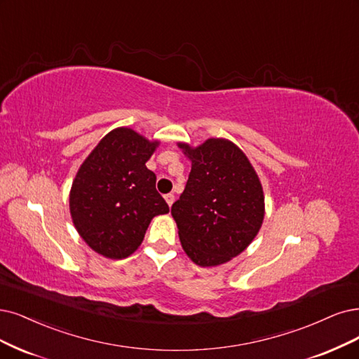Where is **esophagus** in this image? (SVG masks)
I'll list each match as a JSON object with an SVG mask.
<instances>
[{
	"mask_svg": "<svg viewBox=\"0 0 359 359\" xmlns=\"http://www.w3.org/2000/svg\"><path fill=\"white\" fill-rule=\"evenodd\" d=\"M165 201H167V204L171 207L172 203H175V194H167V195H165Z\"/></svg>",
	"mask_w": 359,
	"mask_h": 359,
	"instance_id": "obj_1",
	"label": "esophagus"
}]
</instances>
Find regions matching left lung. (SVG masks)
<instances>
[{
  "instance_id": "1",
  "label": "left lung",
  "mask_w": 359,
  "mask_h": 359,
  "mask_svg": "<svg viewBox=\"0 0 359 359\" xmlns=\"http://www.w3.org/2000/svg\"><path fill=\"white\" fill-rule=\"evenodd\" d=\"M191 172L171 215L187 255L200 266H217L244 251L264 216L260 180L232 142L208 139L198 148L180 143Z\"/></svg>"
}]
</instances>
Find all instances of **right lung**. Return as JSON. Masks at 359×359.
<instances>
[{
    "label": "right lung",
    "instance_id": "1",
    "mask_svg": "<svg viewBox=\"0 0 359 359\" xmlns=\"http://www.w3.org/2000/svg\"><path fill=\"white\" fill-rule=\"evenodd\" d=\"M158 142L131 128L108 133L79 167L69 195L78 233L96 253L124 259L142 244L151 220L168 213L146 168Z\"/></svg>",
    "mask_w": 359,
    "mask_h": 359
}]
</instances>
